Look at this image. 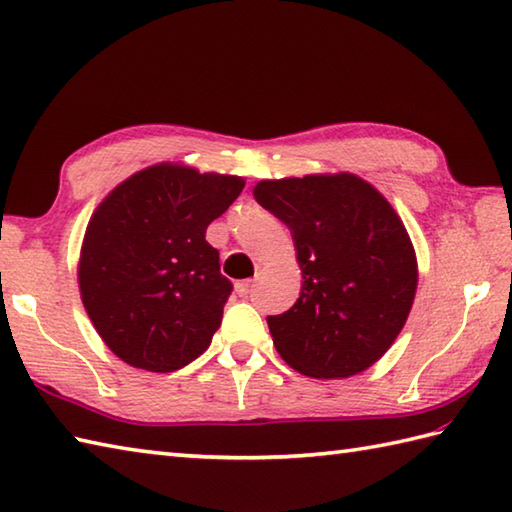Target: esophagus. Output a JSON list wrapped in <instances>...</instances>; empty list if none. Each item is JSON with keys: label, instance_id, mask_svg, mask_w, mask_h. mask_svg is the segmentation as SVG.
<instances>
[{"label": "esophagus", "instance_id": "esophagus-1", "mask_svg": "<svg viewBox=\"0 0 512 512\" xmlns=\"http://www.w3.org/2000/svg\"><path fill=\"white\" fill-rule=\"evenodd\" d=\"M253 286H255V279H244V281H237L235 284V290H237V295L239 297H246L250 290H253Z\"/></svg>", "mask_w": 512, "mask_h": 512}]
</instances>
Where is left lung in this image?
Here are the masks:
<instances>
[{
	"instance_id": "left-lung-1",
	"label": "left lung",
	"mask_w": 512,
	"mask_h": 512,
	"mask_svg": "<svg viewBox=\"0 0 512 512\" xmlns=\"http://www.w3.org/2000/svg\"><path fill=\"white\" fill-rule=\"evenodd\" d=\"M253 195L290 228L303 277L295 306L266 319L277 352L312 378L365 372L396 341L416 297L405 224L352 173L262 180Z\"/></svg>"
}]
</instances>
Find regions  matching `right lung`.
<instances>
[{"mask_svg":"<svg viewBox=\"0 0 512 512\" xmlns=\"http://www.w3.org/2000/svg\"><path fill=\"white\" fill-rule=\"evenodd\" d=\"M244 180L154 165L118 184L83 237L79 288L105 345L138 369L176 372L211 345L233 284L206 226Z\"/></svg>","mask_w":512,"mask_h":512,"instance_id":"right-lung-1","label":"right lung"}]
</instances>
